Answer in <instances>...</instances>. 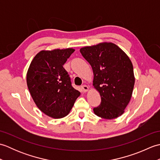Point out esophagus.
I'll use <instances>...</instances> for the list:
<instances>
[{"mask_svg":"<svg viewBox=\"0 0 160 160\" xmlns=\"http://www.w3.org/2000/svg\"><path fill=\"white\" fill-rule=\"evenodd\" d=\"M81 88H82V89L84 92H87V91H89V87L87 86V85H82V87H81Z\"/></svg>","mask_w":160,"mask_h":160,"instance_id":"1","label":"esophagus"}]
</instances>
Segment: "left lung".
Wrapping results in <instances>:
<instances>
[{"label": "left lung", "instance_id": "obj_1", "mask_svg": "<svg viewBox=\"0 0 160 160\" xmlns=\"http://www.w3.org/2000/svg\"><path fill=\"white\" fill-rule=\"evenodd\" d=\"M80 53L92 67L93 86L101 96L94 113L112 120L124 113L135 84L132 64L123 50L114 43L103 42L87 46Z\"/></svg>", "mask_w": 160, "mask_h": 160}]
</instances>
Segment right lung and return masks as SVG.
<instances>
[{
    "label": "right lung",
    "instance_id": "obj_1",
    "mask_svg": "<svg viewBox=\"0 0 160 160\" xmlns=\"http://www.w3.org/2000/svg\"><path fill=\"white\" fill-rule=\"evenodd\" d=\"M74 52L73 48L40 51L27 73V84L33 102L42 113L54 119L67 116L80 95L71 86L63 67Z\"/></svg>",
    "mask_w": 160,
    "mask_h": 160
}]
</instances>
